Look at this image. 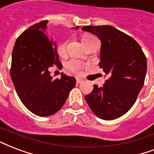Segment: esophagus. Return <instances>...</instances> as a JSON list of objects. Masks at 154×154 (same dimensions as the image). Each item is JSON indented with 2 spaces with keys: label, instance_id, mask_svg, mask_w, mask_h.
I'll use <instances>...</instances> for the list:
<instances>
[{
  "label": "esophagus",
  "instance_id": "obj_1",
  "mask_svg": "<svg viewBox=\"0 0 154 154\" xmlns=\"http://www.w3.org/2000/svg\"><path fill=\"white\" fill-rule=\"evenodd\" d=\"M83 82V80L81 79V78H77V84H81Z\"/></svg>",
  "mask_w": 154,
  "mask_h": 154
}]
</instances>
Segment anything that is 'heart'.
<instances>
[{
	"label": "heart",
	"instance_id": "1",
	"mask_svg": "<svg viewBox=\"0 0 154 154\" xmlns=\"http://www.w3.org/2000/svg\"><path fill=\"white\" fill-rule=\"evenodd\" d=\"M96 39L94 36L90 35V34H84L82 36V41L84 45H86L91 41ZM67 44H68V41H63L60 43H59L58 47H57V52L60 56H64L66 53V48ZM66 69L70 71V72H75V73H78L83 68V64L80 63L79 61L77 60H70L65 65Z\"/></svg>",
	"mask_w": 154,
	"mask_h": 154
}]
</instances>
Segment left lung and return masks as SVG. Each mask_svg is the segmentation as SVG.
Returning a JSON list of instances; mask_svg holds the SVG:
<instances>
[{
	"instance_id": "obj_1",
	"label": "left lung",
	"mask_w": 154,
	"mask_h": 154,
	"mask_svg": "<svg viewBox=\"0 0 154 154\" xmlns=\"http://www.w3.org/2000/svg\"><path fill=\"white\" fill-rule=\"evenodd\" d=\"M82 29L100 39L99 67L108 77L103 87L94 85L85 101L98 118L117 119L131 109L142 89L146 57L134 38L111 26H85Z\"/></svg>"
}]
</instances>
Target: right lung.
Segmentation results:
<instances>
[{
  "mask_svg": "<svg viewBox=\"0 0 154 154\" xmlns=\"http://www.w3.org/2000/svg\"><path fill=\"white\" fill-rule=\"evenodd\" d=\"M48 21L28 28L15 42L12 54L10 76L17 95L26 107L38 116L56 113L65 103L76 79L61 72L52 79L49 69H61L56 42L46 35ZM77 26L76 29H78Z\"/></svg>",
  "mask_w": 154,
  "mask_h": 154,
  "instance_id": "add662e5",
  "label": "right lung"
}]
</instances>
